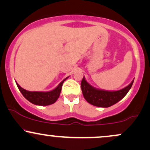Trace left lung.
Returning <instances> with one entry per match:
<instances>
[{"instance_id":"1","label":"left lung","mask_w":150,"mask_h":150,"mask_svg":"<svg viewBox=\"0 0 150 150\" xmlns=\"http://www.w3.org/2000/svg\"><path fill=\"white\" fill-rule=\"evenodd\" d=\"M134 80L124 88L117 91H108L95 88L83 77L81 82V88L84 97L87 102L93 106L107 108L116 104L127 94L131 88Z\"/></svg>"}]
</instances>
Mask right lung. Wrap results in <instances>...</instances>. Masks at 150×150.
<instances>
[{
  "instance_id": "1",
  "label": "right lung",
  "mask_w": 150,
  "mask_h": 150,
  "mask_svg": "<svg viewBox=\"0 0 150 150\" xmlns=\"http://www.w3.org/2000/svg\"><path fill=\"white\" fill-rule=\"evenodd\" d=\"M68 78V77L65 78L56 88L49 92H30L20 87L18 82H16V84L22 95L32 104L39 106H48L53 104L57 101L61 94L62 85L64 81Z\"/></svg>"
}]
</instances>
